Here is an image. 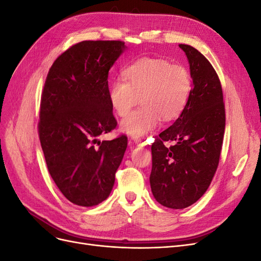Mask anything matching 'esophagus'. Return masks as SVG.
I'll use <instances>...</instances> for the list:
<instances>
[{
    "mask_svg": "<svg viewBox=\"0 0 261 261\" xmlns=\"http://www.w3.org/2000/svg\"><path fill=\"white\" fill-rule=\"evenodd\" d=\"M130 143H134V144H137V145H144V141L141 138H138V137H132L129 139Z\"/></svg>",
    "mask_w": 261,
    "mask_h": 261,
    "instance_id": "34e87169",
    "label": "esophagus"
}]
</instances>
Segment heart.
I'll return each instance as SVG.
<instances>
[{
  "label": "heart",
  "instance_id": "b5f03b06",
  "mask_svg": "<svg viewBox=\"0 0 261 261\" xmlns=\"http://www.w3.org/2000/svg\"><path fill=\"white\" fill-rule=\"evenodd\" d=\"M109 89V100L118 116L127 115L121 123L123 132L133 136L145 135L160 124L176 118L187 105L193 88L188 68L164 59L143 58L123 69Z\"/></svg>",
  "mask_w": 261,
  "mask_h": 261
}]
</instances>
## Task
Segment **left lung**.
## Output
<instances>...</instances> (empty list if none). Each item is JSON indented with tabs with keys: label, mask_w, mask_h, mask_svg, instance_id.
I'll use <instances>...</instances> for the list:
<instances>
[{
	"label": "left lung",
	"mask_w": 261,
	"mask_h": 261,
	"mask_svg": "<svg viewBox=\"0 0 261 261\" xmlns=\"http://www.w3.org/2000/svg\"><path fill=\"white\" fill-rule=\"evenodd\" d=\"M189 62L193 88L187 105L151 145L150 186L155 200L184 209L206 193L219 165L225 129V108L219 76L195 48L179 44ZM174 141L165 147L164 143Z\"/></svg>",
	"instance_id": "left-lung-1"
}]
</instances>
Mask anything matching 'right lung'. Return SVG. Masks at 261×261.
<instances>
[{
	"mask_svg": "<svg viewBox=\"0 0 261 261\" xmlns=\"http://www.w3.org/2000/svg\"><path fill=\"white\" fill-rule=\"evenodd\" d=\"M124 44L120 40L75 43L59 55L45 78L39 139L54 183L78 206H97L108 198L127 147L126 135L98 140L117 125L108 76Z\"/></svg>",
	"mask_w": 261,
	"mask_h": 261,
	"instance_id": "obj_1",
	"label": "right lung"
}]
</instances>
